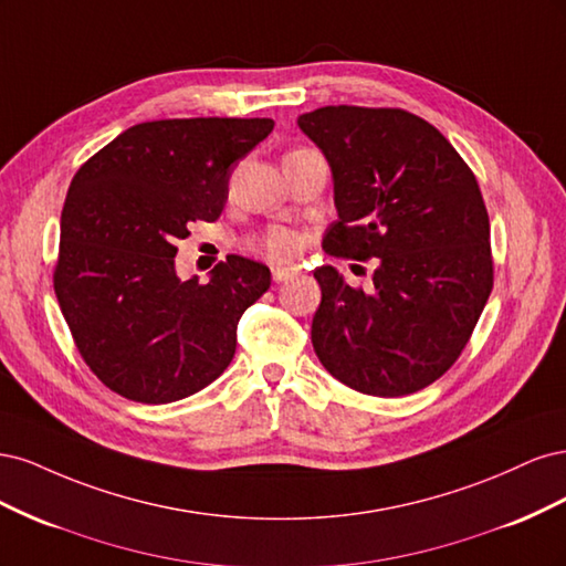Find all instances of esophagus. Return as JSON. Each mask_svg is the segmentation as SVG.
<instances>
[{
	"label": "esophagus",
	"mask_w": 566,
	"mask_h": 566,
	"mask_svg": "<svg viewBox=\"0 0 566 566\" xmlns=\"http://www.w3.org/2000/svg\"><path fill=\"white\" fill-rule=\"evenodd\" d=\"M271 273H273V281L285 283V281H293L297 276V269L295 266H276Z\"/></svg>",
	"instance_id": "34e87169"
}]
</instances>
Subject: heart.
Wrapping results in <instances>:
<instances>
[{
    "label": "heart",
    "mask_w": 566,
    "mask_h": 566,
    "mask_svg": "<svg viewBox=\"0 0 566 566\" xmlns=\"http://www.w3.org/2000/svg\"><path fill=\"white\" fill-rule=\"evenodd\" d=\"M264 248H266V252L273 256V260L287 262V260H293V256L297 254V250H300V238H297L293 231L276 229V231H271V233L266 235Z\"/></svg>",
    "instance_id": "heart-1"
}]
</instances>
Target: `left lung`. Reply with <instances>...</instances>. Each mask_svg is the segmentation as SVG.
Returning a JSON list of instances; mask_svg holds the SVG:
<instances>
[{"instance_id":"1","label":"left lung","mask_w":566,"mask_h":566,"mask_svg":"<svg viewBox=\"0 0 566 566\" xmlns=\"http://www.w3.org/2000/svg\"><path fill=\"white\" fill-rule=\"evenodd\" d=\"M331 165L337 221L323 250L380 260L373 293L325 264L312 345L370 397H403L447 373L493 287L489 214L472 169L437 127L401 108L325 106L297 117Z\"/></svg>"}]
</instances>
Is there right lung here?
<instances>
[{
  "instance_id": "obj_1",
  "label": "right lung",
  "mask_w": 566,
  "mask_h": 566,
  "mask_svg": "<svg viewBox=\"0 0 566 566\" xmlns=\"http://www.w3.org/2000/svg\"><path fill=\"white\" fill-rule=\"evenodd\" d=\"M271 129L269 117L142 123L73 177L54 290L82 358L119 397L172 403L231 364L238 321L271 271L231 254L205 285L181 281L175 243L221 214L233 165Z\"/></svg>"
}]
</instances>
